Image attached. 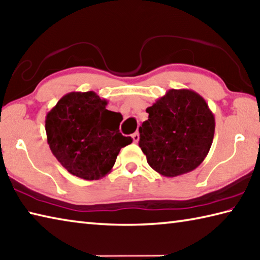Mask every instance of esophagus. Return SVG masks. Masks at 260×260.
Segmentation results:
<instances>
[{"label":"esophagus","instance_id":"1","mask_svg":"<svg viewBox=\"0 0 260 260\" xmlns=\"http://www.w3.org/2000/svg\"><path fill=\"white\" fill-rule=\"evenodd\" d=\"M132 138H133V141L135 143H138L139 141H140V134L138 133V132H136V133H134L133 135H132Z\"/></svg>","mask_w":260,"mask_h":260}]
</instances>
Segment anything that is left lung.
Listing matches in <instances>:
<instances>
[{"instance_id":"left-lung-1","label":"left lung","mask_w":260,"mask_h":260,"mask_svg":"<svg viewBox=\"0 0 260 260\" xmlns=\"http://www.w3.org/2000/svg\"><path fill=\"white\" fill-rule=\"evenodd\" d=\"M146 112L149 119L139 128V145L151 168L175 177L204 161L214 140L215 117L200 94L169 89Z\"/></svg>"}]
</instances>
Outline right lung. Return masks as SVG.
<instances>
[{
  "instance_id": "obj_1",
  "label": "right lung",
  "mask_w": 260,
  "mask_h": 260,
  "mask_svg": "<svg viewBox=\"0 0 260 260\" xmlns=\"http://www.w3.org/2000/svg\"><path fill=\"white\" fill-rule=\"evenodd\" d=\"M95 92H70L45 118L46 138L58 161L74 176L96 181L111 172L117 155L133 142L119 132L122 116L106 109Z\"/></svg>"
}]
</instances>
